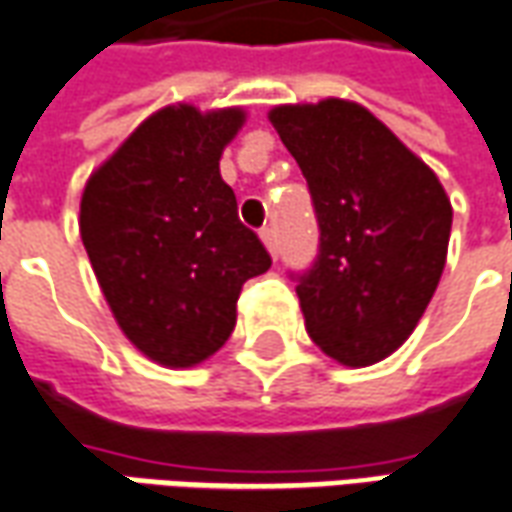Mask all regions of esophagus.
I'll list each match as a JSON object with an SVG mask.
<instances>
[{"instance_id":"obj_1","label":"esophagus","mask_w":512,"mask_h":512,"mask_svg":"<svg viewBox=\"0 0 512 512\" xmlns=\"http://www.w3.org/2000/svg\"><path fill=\"white\" fill-rule=\"evenodd\" d=\"M260 241L266 244L268 255L277 257V232L271 230V227H263V230H260Z\"/></svg>"}]
</instances>
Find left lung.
I'll return each instance as SVG.
<instances>
[{"mask_svg":"<svg viewBox=\"0 0 512 512\" xmlns=\"http://www.w3.org/2000/svg\"><path fill=\"white\" fill-rule=\"evenodd\" d=\"M268 121L305 174L321 230L296 285L307 335L341 366H374L410 338L441 282L452 202L357 102L277 105Z\"/></svg>","mask_w":512,"mask_h":512,"instance_id":"left-lung-1","label":"left lung"}]
</instances>
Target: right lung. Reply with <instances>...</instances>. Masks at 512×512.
<instances>
[{
    "mask_svg": "<svg viewBox=\"0 0 512 512\" xmlns=\"http://www.w3.org/2000/svg\"><path fill=\"white\" fill-rule=\"evenodd\" d=\"M244 121V107H160L85 182L80 235L96 282L127 341L160 366L216 355L244 282L271 266L219 171Z\"/></svg>",
    "mask_w": 512,
    "mask_h": 512,
    "instance_id": "obj_1",
    "label": "right lung"
}]
</instances>
